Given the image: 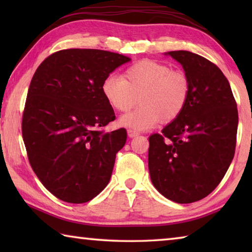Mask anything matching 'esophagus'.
Segmentation results:
<instances>
[{
	"label": "esophagus",
	"mask_w": 252,
	"mask_h": 252,
	"mask_svg": "<svg viewBox=\"0 0 252 252\" xmlns=\"http://www.w3.org/2000/svg\"><path fill=\"white\" fill-rule=\"evenodd\" d=\"M127 135H129L130 138H134V136L139 135V132H138V131H135V130L129 129V130H127Z\"/></svg>",
	"instance_id": "1"
}]
</instances>
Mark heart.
Returning <instances> with one entry per match:
<instances>
[{"mask_svg":"<svg viewBox=\"0 0 252 252\" xmlns=\"http://www.w3.org/2000/svg\"><path fill=\"white\" fill-rule=\"evenodd\" d=\"M102 94L119 112H126L138 96L140 105L120 118L119 123L132 130L144 131L163 119L171 121L185 110L190 96V81L185 72L152 60L130 65L120 75H106L101 84Z\"/></svg>","mask_w":252,"mask_h":252,"instance_id":"1","label":"heart"}]
</instances>
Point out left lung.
<instances>
[{
	"instance_id": "1",
	"label": "left lung",
	"mask_w": 252,
	"mask_h": 252,
	"mask_svg": "<svg viewBox=\"0 0 252 252\" xmlns=\"http://www.w3.org/2000/svg\"><path fill=\"white\" fill-rule=\"evenodd\" d=\"M169 55L190 81L178 118L149 138V172L159 192L178 203L199 201L222 180L236 150L238 110L229 81L215 63L189 51Z\"/></svg>"
}]
</instances>
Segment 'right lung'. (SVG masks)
Wrapping results in <instances>:
<instances>
[{"mask_svg":"<svg viewBox=\"0 0 252 252\" xmlns=\"http://www.w3.org/2000/svg\"><path fill=\"white\" fill-rule=\"evenodd\" d=\"M129 61L109 51L67 49L51 54L33 75L23 141L36 177L62 201L88 202L108 186L126 131L100 130L116 119L101 84Z\"/></svg>","mask_w":252,"mask_h":252,"instance_id":"obj_1","label":"right lung"}]
</instances>
